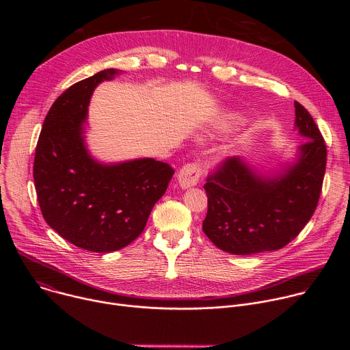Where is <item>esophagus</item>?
Listing matches in <instances>:
<instances>
[{
    "label": "esophagus",
    "instance_id": "obj_1",
    "mask_svg": "<svg viewBox=\"0 0 350 350\" xmlns=\"http://www.w3.org/2000/svg\"><path fill=\"white\" fill-rule=\"evenodd\" d=\"M201 176H202L201 165H199L198 162H189L180 169L177 178H178L181 188H188V187L195 185L198 183V180L201 178Z\"/></svg>",
    "mask_w": 350,
    "mask_h": 350
}]
</instances>
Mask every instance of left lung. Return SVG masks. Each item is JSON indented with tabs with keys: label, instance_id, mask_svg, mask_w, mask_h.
<instances>
[{
	"label": "left lung",
	"instance_id": "8db88e82",
	"mask_svg": "<svg viewBox=\"0 0 350 350\" xmlns=\"http://www.w3.org/2000/svg\"><path fill=\"white\" fill-rule=\"evenodd\" d=\"M295 124L308 138L278 178L256 176L239 158H224L204 185L206 237L221 251L254 255L288 245L312 219L321 195L327 145L308 109L295 101Z\"/></svg>",
	"mask_w": 350,
	"mask_h": 350
}]
</instances>
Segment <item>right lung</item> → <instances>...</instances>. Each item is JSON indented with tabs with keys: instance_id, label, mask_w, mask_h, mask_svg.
<instances>
[{
	"instance_id": "add662e5",
	"label": "right lung",
	"mask_w": 350,
	"mask_h": 350,
	"mask_svg": "<svg viewBox=\"0 0 350 350\" xmlns=\"http://www.w3.org/2000/svg\"><path fill=\"white\" fill-rule=\"evenodd\" d=\"M119 75L105 69L75 83L48 111L33 177L44 220L84 251L107 254L131 243L166 192L174 169L155 159L99 165L88 155L83 123L94 88Z\"/></svg>"
}]
</instances>
